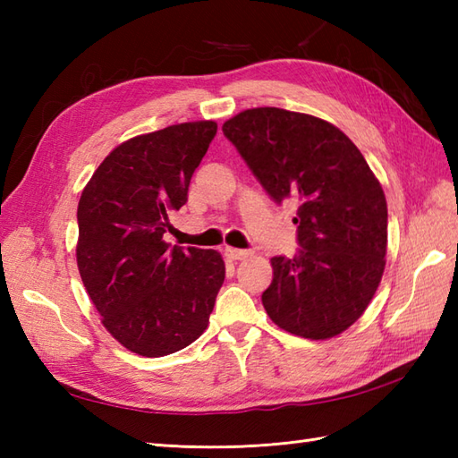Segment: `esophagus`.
Listing matches in <instances>:
<instances>
[{
	"label": "esophagus",
	"mask_w": 458,
	"mask_h": 458,
	"mask_svg": "<svg viewBox=\"0 0 458 458\" xmlns=\"http://www.w3.org/2000/svg\"><path fill=\"white\" fill-rule=\"evenodd\" d=\"M224 256H226L230 261H238V259H246L250 256V251L238 250V248H226L224 250Z\"/></svg>",
	"instance_id": "esophagus-1"
}]
</instances>
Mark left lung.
Segmentation results:
<instances>
[{
    "mask_svg": "<svg viewBox=\"0 0 458 458\" xmlns=\"http://www.w3.org/2000/svg\"><path fill=\"white\" fill-rule=\"evenodd\" d=\"M222 131L271 199L299 202V254L271 258L261 295L269 318L310 340L344 333L386 267V194L364 155L336 125L281 108L244 110Z\"/></svg>",
    "mask_w": 458,
    "mask_h": 458,
    "instance_id": "left-lung-1",
    "label": "left lung"
}]
</instances>
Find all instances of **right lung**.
Returning a JSON list of instances; mask_svg holds the SVG:
<instances>
[{"label":"right lung","instance_id":"right-lung-1","mask_svg":"<svg viewBox=\"0 0 458 458\" xmlns=\"http://www.w3.org/2000/svg\"><path fill=\"white\" fill-rule=\"evenodd\" d=\"M216 122H187L118 145L82 191L76 264L106 330L131 352L159 358L208 327L226 267L216 250L167 244L169 212L189 184Z\"/></svg>","mask_w":458,"mask_h":458}]
</instances>
